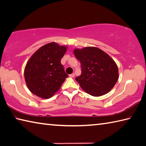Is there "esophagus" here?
<instances>
[{"label":"esophagus","instance_id":"obj_1","mask_svg":"<svg viewBox=\"0 0 146 146\" xmlns=\"http://www.w3.org/2000/svg\"><path fill=\"white\" fill-rule=\"evenodd\" d=\"M69 76H70V77H71V78H73V77H75V73H72V74H71V75H70Z\"/></svg>","mask_w":146,"mask_h":146}]
</instances>
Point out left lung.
<instances>
[{
  "label": "left lung",
  "mask_w": 146,
  "mask_h": 146,
  "mask_svg": "<svg viewBox=\"0 0 146 146\" xmlns=\"http://www.w3.org/2000/svg\"><path fill=\"white\" fill-rule=\"evenodd\" d=\"M73 53L81 63L82 73L75 80L82 89L92 96L110 92L119 78L114 60L107 53L94 46L76 48Z\"/></svg>",
  "instance_id": "left-lung-1"
}]
</instances>
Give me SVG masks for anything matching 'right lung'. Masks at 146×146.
Returning <instances> with one entry per match:
<instances>
[{"mask_svg": "<svg viewBox=\"0 0 146 146\" xmlns=\"http://www.w3.org/2000/svg\"><path fill=\"white\" fill-rule=\"evenodd\" d=\"M66 50L67 46L52 42L32 55L24 70L26 84L32 93L48 99L59 91L68 76L60 63Z\"/></svg>", "mask_w": 146, "mask_h": 146, "instance_id": "obj_1", "label": "right lung"}]
</instances>
